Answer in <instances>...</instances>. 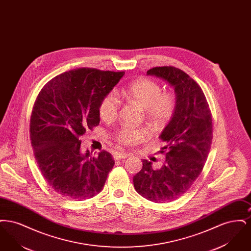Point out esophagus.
<instances>
[{
  "label": "esophagus",
  "instance_id": "obj_1",
  "mask_svg": "<svg viewBox=\"0 0 251 251\" xmlns=\"http://www.w3.org/2000/svg\"><path fill=\"white\" fill-rule=\"evenodd\" d=\"M130 154H128V153H126V152H118V153H116L115 156H114V158L116 159V160H121V159H125V158H127V157H129Z\"/></svg>",
  "mask_w": 251,
  "mask_h": 251
}]
</instances>
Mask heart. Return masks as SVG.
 Wrapping results in <instances>:
<instances>
[{
	"label": "heart",
	"mask_w": 251,
	"mask_h": 251,
	"mask_svg": "<svg viewBox=\"0 0 251 251\" xmlns=\"http://www.w3.org/2000/svg\"><path fill=\"white\" fill-rule=\"evenodd\" d=\"M127 100L137 102L145 109L146 118L155 127H163L172 120L177 107L176 97L167 91H162L161 85L148 78H139L120 91ZM120 102L114 93L104 96L99 104L100 120L111 122L118 117ZM151 136L147 128L131 129L123 127L116 133V140L124 146L142 142Z\"/></svg>",
	"instance_id": "b5f03b06"
}]
</instances>
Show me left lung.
Segmentation results:
<instances>
[{"mask_svg": "<svg viewBox=\"0 0 251 251\" xmlns=\"http://www.w3.org/2000/svg\"><path fill=\"white\" fill-rule=\"evenodd\" d=\"M174 87L176 112L161 133L166 161L161 168H152L143 160L142 169L133 176L136 192L157 203L177 200L188 191L202 171L213 141L212 113L201 86L175 67H155L147 72Z\"/></svg>", "mask_w": 251, "mask_h": 251, "instance_id": "8db88e82", "label": "left lung"}]
</instances>
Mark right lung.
<instances>
[{"mask_svg":"<svg viewBox=\"0 0 251 251\" xmlns=\"http://www.w3.org/2000/svg\"><path fill=\"white\" fill-rule=\"evenodd\" d=\"M124 72L81 68L55 76L37 95L30 138L39 170L63 198L83 201L102 190L115 165L102 151L98 157L81 150V137L100 123L99 104Z\"/></svg>","mask_w":251,"mask_h":251,"instance_id":"right-lung-1","label":"right lung"}]
</instances>
